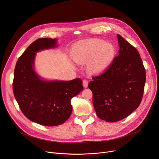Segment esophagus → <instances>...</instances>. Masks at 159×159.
I'll use <instances>...</instances> for the list:
<instances>
[{"instance_id":"1","label":"esophagus","mask_w":159,"mask_h":159,"mask_svg":"<svg viewBox=\"0 0 159 159\" xmlns=\"http://www.w3.org/2000/svg\"><path fill=\"white\" fill-rule=\"evenodd\" d=\"M88 81L87 80H83V86L84 87H87L88 86Z\"/></svg>"}]
</instances>
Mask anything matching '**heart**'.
Segmentation results:
<instances>
[{"instance_id":"b5f03b06","label":"heart","mask_w":159,"mask_h":159,"mask_svg":"<svg viewBox=\"0 0 159 159\" xmlns=\"http://www.w3.org/2000/svg\"><path fill=\"white\" fill-rule=\"evenodd\" d=\"M116 48L110 41L92 38L79 42L73 50V58L77 63L89 61V69L95 73L104 71L115 58Z\"/></svg>"}]
</instances>
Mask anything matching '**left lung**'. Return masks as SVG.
<instances>
[{
	"label": "left lung",
	"instance_id": "obj_1",
	"mask_svg": "<svg viewBox=\"0 0 159 159\" xmlns=\"http://www.w3.org/2000/svg\"><path fill=\"white\" fill-rule=\"evenodd\" d=\"M117 36L118 56L105 72L93 77L88 85L98 116L107 122L121 120L138 108L146 81L139 52L121 35Z\"/></svg>",
	"mask_w": 159,
	"mask_h": 159
}]
</instances>
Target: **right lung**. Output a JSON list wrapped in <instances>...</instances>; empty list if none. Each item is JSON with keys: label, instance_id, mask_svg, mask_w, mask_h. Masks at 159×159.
I'll return each mask as SVG.
<instances>
[{"label": "right lung", "instance_id": "1", "mask_svg": "<svg viewBox=\"0 0 159 159\" xmlns=\"http://www.w3.org/2000/svg\"><path fill=\"white\" fill-rule=\"evenodd\" d=\"M57 47L56 38L36 39L19 57L14 69L13 92L21 111L31 121L43 126L65 123L72 114V98L84 89L80 78L48 80L36 72V53Z\"/></svg>", "mask_w": 159, "mask_h": 159}]
</instances>
